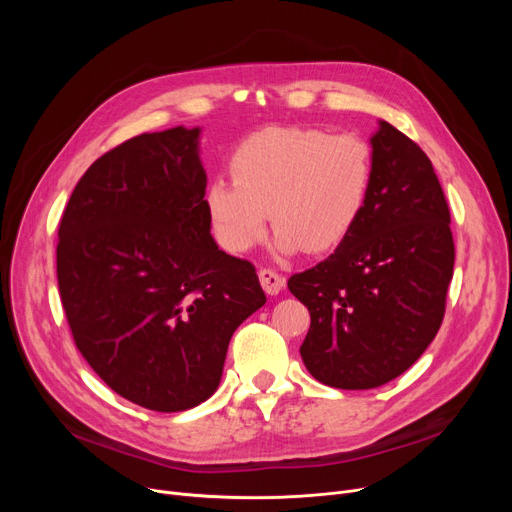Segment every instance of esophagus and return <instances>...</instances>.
<instances>
[{
  "label": "esophagus",
  "instance_id": "esophagus-1",
  "mask_svg": "<svg viewBox=\"0 0 512 512\" xmlns=\"http://www.w3.org/2000/svg\"><path fill=\"white\" fill-rule=\"evenodd\" d=\"M259 282L267 294H278L286 284V280L272 270H259Z\"/></svg>",
  "mask_w": 512,
  "mask_h": 512
}]
</instances>
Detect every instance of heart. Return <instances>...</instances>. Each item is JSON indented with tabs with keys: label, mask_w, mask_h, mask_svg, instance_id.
<instances>
[{
	"label": "heart",
	"mask_w": 512,
	"mask_h": 512,
	"mask_svg": "<svg viewBox=\"0 0 512 512\" xmlns=\"http://www.w3.org/2000/svg\"><path fill=\"white\" fill-rule=\"evenodd\" d=\"M234 180L215 178L205 209L220 245L249 253L276 228L274 251L313 255L342 247L367 209L375 159L359 134L270 126L242 141L232 157Z\"/></svg>",
	"instance_id": "heart-1"
}]
</instances>
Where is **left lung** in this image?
<instances>
[{
    "label": "left lung",
    "mask_w": 512,
    "mask_h": 512,
    "mask_svg": "<svg viewBox=\"0 0 512 512\" xmlns=\"http://www.w3.org/2000/svg\"><path fill=\"white\" fill-rule=\"evenodd\" d=\"M369 145L375 180L363 218L328 259L288 280L311 313L303 363L340 390L388 384L423 355L440 330L454 267L432 161L386 120Z\"/></svg>",
    "instance_id": "8db88e82"
}]
</instances>
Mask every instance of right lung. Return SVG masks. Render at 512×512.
Listing matches in <instances>:
<instances>
[{
	"label": "right lung",
	"instance_id": "right-lung-1",
	"mask_svg": "<svg viewBox=\"0 0 512 512\" xmlns=\"http://www.w3.org/2000/svg\"><path fill=\"white\" fill-rule=\"evenodd\" d=\"M199 141V126H174L107 151L58 232L78 351L114 392L159 413L218 390L234 330L265 305L255 267L211 236Z\"/></svg>",
	"mask_w": 512,
	"mask_h": 512
}]
</instances>
